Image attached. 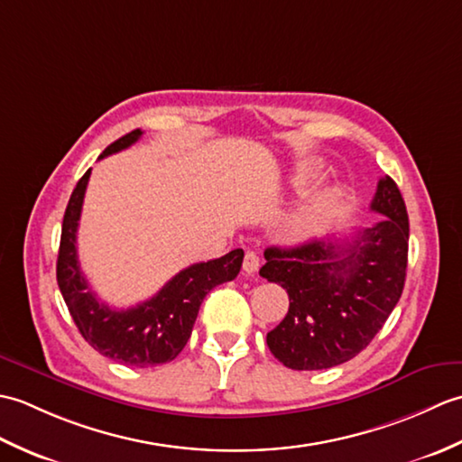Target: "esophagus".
I'll return each mask as SVG.
<instances>
[{
	"label": "esophagus",
	"instance_id": "obj_1",
	"mask_svg": "<svg viewBox=\"0 0 462 462\" xmlns=\"http://www.w3.org/2000/svg\"><path fill=\"white\" fill-rule=\"evenodd\" d=\"M242 268H244V272H246V273H256V272L260 270V258H258V254L254 252V250H248L246 254H244Z\"/></svg>",
	"mask_w": 462,
	"mask_h": 462
}]
</instances>
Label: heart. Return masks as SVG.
<instances>
[{"instance_id": "1", "label": "heart", "mask_w": 462, "mask_h": 462, "mask_svg": "<svg viewBox=\"0 0 462 462\" xmlns=\"http://www.w3.org/2000/svg\"><path fill=\"white\" fill-rule=\"evenodd\" d=\"M319 174L318 164H303L293 176V186L303 190ZM341 206V190L329 189L313 196L296 216V232L300 236H319L326 232Z\"/></svg>"}]
</instances>
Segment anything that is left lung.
<instances>
[{
	"label": "left lung",
	"mask_w": 462,
	"mask_h": 462,
	"mask_svg": "<svg viewBox=\"0 0 462 462\" xmlns=\"http://www.w3.org/2000/svg\"><path fill=\"white\" fill-rule=\"evenodd\" d=\"M371 210L385 216L349 240L268 248L260 276L288 291L290 308L268 333L273 357L296 371L341 365L365 349L403 293L409 216L393 179H381Z\"/></svg>",
	"instance_id": "left-lung-1"
}]
</instances>
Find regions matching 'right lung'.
I'll return each instance as SVG.
<instances>
[{"label":"right lung","mask_w":462,"mask_h":462,"mask_svg":"<svg viewBox=\"0 0 462 462\" xmlns=\"http://www.w3.org/2000/svg\"><path fill=\"white\" fill-rule=\"evenodd\" d=\"M141 129L126 133L106 146L99 159L129 149L141 139ZM89 176L91 169L77 182L63 216L57 283L67 310L85 341L105 357L129 367H152L172 361L190 337L206 293L238 276L244 250L236 248L222 258L192 263L164 283L151 300L129 310H113L97 300L77 258V228Z\"/></svg>","instance_id":"add662e5"}]
</instances>
